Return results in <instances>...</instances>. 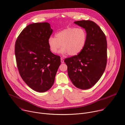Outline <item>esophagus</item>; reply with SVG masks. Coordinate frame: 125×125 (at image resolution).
<instances>
[{"mask_svg":"<svg viewBox=\"0 0 125 125\" xmlns=\"http://www.w3.org/2000/svg\"><path fill=\"white\" fill-rule=\"evenodd\" d=\"M61 63H64V62L63 59L62 58H61Z\"/></svg>","mask_w":125,"mask_h":125,"instance_id":"1","label":"esophagus"}]
</instances>
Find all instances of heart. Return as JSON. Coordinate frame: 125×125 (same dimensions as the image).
<instances>
[{"label":"heart","instance_id":"1","mask_svg":"<svg viewBox=\"0 0 125 125\" xmlns=\"http://www.w3.org/2000/svg\"><path fill=\"white\" fill-rule=\"evenodd\" d=\"M87 40V34L82 28L69 27L57 33L55 37L48 40L50 51L57 53L61 46V53L71 56L77 55L84 48Z\"/></svg>","mask_w":125,"mask_h":125}]
</instances>
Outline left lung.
<instances>
[{"instance_id": "obj_1", "label": "left lung", "mask_w": 125, "mask_h": 125, "mask_svg": "<svg viewBox=\"0 0 125 125\" xmlns=\"http://www.w3.org/2000/svg\"><path fill=\"white\" fill-rule=\"evenodd\" d=\"M74 23L85 29L87 40L82 51L66 58L68 74L73 85L85 90L91 88L103 74L107 62L106 35L100 27L91 20H79Z\"/></svg>"}]
</instances>
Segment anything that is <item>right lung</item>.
I'll return each instance as SVG.
<instances>
[{
    "instance_id": "obj_1",
    "label": "right lung",
    "mask_w": 125,
    "mask_h": 125,
    "mask_svg": "<svg viewBox=\"0 0 125 125\" xmlns=\"http://www.w3.org/2000/svg\"><path fill=\"white\" fill-rule=\"evenodd\" d=\"M52 32L47 22L32 23L22 31L15 42L20 75L30 88L38 92L51 88L61 64L60 57L52 53L48 44Z\"/></svg>"
}]
</instances>
